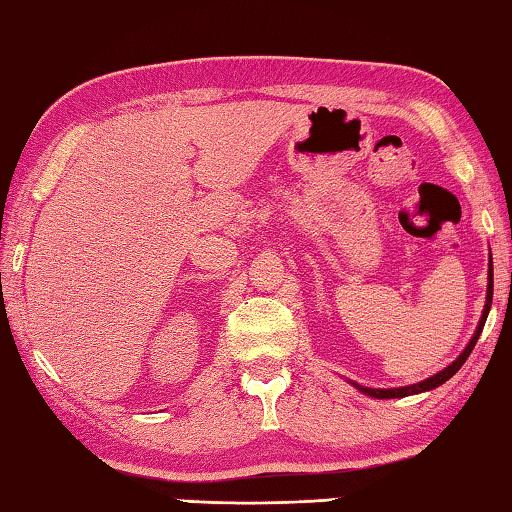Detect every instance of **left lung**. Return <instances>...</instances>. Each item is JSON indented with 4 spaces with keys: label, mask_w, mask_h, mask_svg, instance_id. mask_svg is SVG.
Masks as SVG:
<instances>
[{
    "label": "left lung",
    "mask_w": 512,
    "mask_h": 512,
    "mask_svg": "<svg viewBox=\"0 0 512 512\" xmlns=\"http://www.w3.org/2000/svg\"><path fill=\"white\" fill-rule=\"evenodd\" d=\"M490 305H493V256H490V267H488V292H486V305H484V312H481V318H479V325L475 334H472L470 343L466 345V350L461 352L457 356V361H452L448 368H443L441 372H437L435 376H430V379L421 381V383H412V385H403V388H388V390H381V388H365V385H359V383H352L356 390H361L363 394H368V397H374V399H401V397H410V394H419V392H428V390H435L439 388L441 383H446L448 379H452V376L457 374V370L461 368V365L466 363V359L470 356V352L475 350V343L479 341V334L481 330H484L486 325V318H488V312H490Z\"/></svg>",
    "instance_id": "left-lung-1"
}]
</instances>
